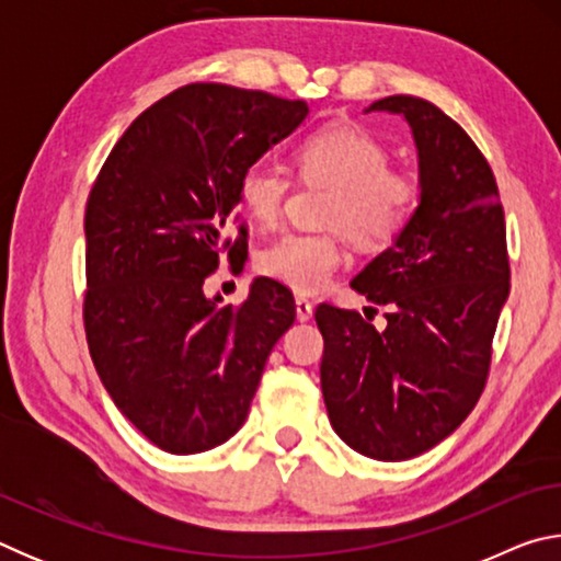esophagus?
<instances>
[{
  "mask_svg": "<svg viewBox=\"0 0 561 561\" xmlns=\"http://www.w3.org/2000/svg\"><path fill=\"white\" fill-rule=\"evenodd\" d=\"M297 319L299 321H309L311 314H314V304H311L307 297H297Z\"/></svg>",
  "mask_w": 561,
  "mask_h": 561,
  "instance_id": "obj_1",
  "label": "esophagus"
}]
</instances>
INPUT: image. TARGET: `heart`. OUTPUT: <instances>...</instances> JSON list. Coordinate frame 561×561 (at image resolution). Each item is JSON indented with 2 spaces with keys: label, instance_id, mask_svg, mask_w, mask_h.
Segmentation results:
<instances>
[{
  "label": "heart",
  "instance_id": "1",
  "mask_svg": "<svg viewBox=\"0 0 561 561\" xmlns=\"http://www.w3.org/2000/svg\"><path fill=\"white\" fill-rule=\"evenodd\" d=\"M299 175L307 183L331 185L324 222L317 232H287L267 244L257 267L299 294H314L344 262V230L368 250L391 247L417 210V183L391 168V148L356 123L324 126L297 146ZM291 187L287 170L254 160L237 178V197L260 225L279 220Z\"/></svg>",
  "mask_w": 561,
  "mask_h": 561
}]
</instances>
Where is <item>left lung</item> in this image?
<instances>
[{
    "label": "left lung",
    "mask_w": 561,
    "mask_h": 561,
    "mask_svg": "<svg viewBox=\"0 0 561 561\" xmlns=\"http://www.w3.org/2000/svg\"><path fill=\"white\" fill-rule=\"evenodd\" d=\"M368 111L413 130L421 205L351 287L386 304V329L319 304L321 393L339 438L374 460H408L448 438L485 391L510 294L505 213L492 168L450 116L415 96Z\"/></svg>",
    "instance_id": "1"
}]
</instances>
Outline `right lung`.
I'll return each instance as SVG.
<instances>
[{
    "mask_svg": "<svg viewBox=\"0 0 561 561\" xmlns=\"http://www.w3.org/2000/svg\"><path fill=\"white\" fill-rule=\"evenodd\" d=\"M307 113L267 91L187 83L130 123L91 187L89 351L113 403L160 450L190 455L232 438L294 324L279 282L254 279L237 307H217L203 284L247 240L237 178Z\"/></svg>",
    "mask_w": 561,
    "mask_h": 561,
    "instance_id": "obj_1",
    "label": "right lung"
}]
</instances>
